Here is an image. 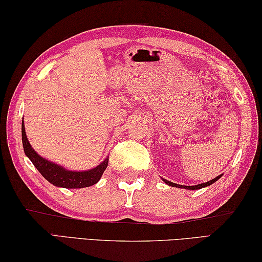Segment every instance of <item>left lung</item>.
<instances>
[{
    "instance_id": "1",
    "label": "left lung",
    "mask_w": 262,
    "mask_h": 262,
    "mask_svg": "<svg viewBox=\"0 0 262 262\" xmlns=\"http://www.w3.org/2000/svg\"><path fill=\"white\" fill-rule=\"evenodd\" d=\"M221 177H222V174L217 176L216 178H214V179H212V180L207 181V183L199 184V185H195V186H184V185H178V184L171 183V181H168V180H166V179H163V178H162V180H163L164 183H165L166 185H168V186H172V187H178V188H185V189H190V190H194V189H201V188H203V187H207V186H210V185H212V184L215 183V181L219 180V179L221 178Z\"/></svg>"
}]
</instances>
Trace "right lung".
<instances>
[{
    "label": "right lung",
    "instance_id": "obj_1",
    "mask_svg": "<svg viewBox=\"0 0 262 262\" xmlns=\"http://www.w3.org/2000/svg\"><path fill=\"white\" fill-rule=\"evenodd\" d=\"M24 119V118H23ZM21 142H23L24 152L32 162L35 168L40 172L41 176L47 181L56 187L63 188H84L98 183L104 171L108 165V157L105 158L99 165L86 171H72L63 166L55 164L54 162L41 157L34 151L32 145L30 144L25 133L24 120L21 121Z\"/></svg>",
    "mask_w": 262,
    "mask_h": 262
}]
</instances>
